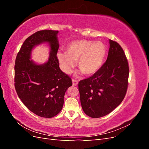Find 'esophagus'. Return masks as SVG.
Masks as SVG:
<instances>
[{"label": "esophagus", "instance_id": "34e87169", "mask_svg": "<svg viewBox=\"0 0 149 149\" xmlns=\"http://www.w3.org/2000/svg\"><path fill=\"white\" fill-rule=\"evenodd\" d=\"M72 83H73V86H76V85L78 84V81L77 80H76L74 79H72Z\"/></svg>", "mask_w": 149, "mask_h": 149}]
</instances>
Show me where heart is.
Listing matches in <instances>:
<instances>
[{
	"label": "heart",
	"instance_id": "heart-1",
	"mask_svg": "<svg viewBox=\"0 0 149 149\" xmlns=\"http://www.w3.org/2000/svg\"><path fill=\"white\" fill-rule=\"evenodd\" d=\"M106 52V47L102 42L79 40L68 45L66 53L59 52L57 58L61 70L66 74L71 73L78 61L79 70L90 76L101 68Z\"/></svg>",
	"mask_w": 149,
	"mask_h": 149
}]
</instances>
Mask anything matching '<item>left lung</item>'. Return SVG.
Wrapping results in <instances>:
<instances>
[{
  "instance_id": "1",
  "label": "left lung",
  "mask_w": 149,
  "mask_h": 149,
  "mask_svg": "<svg viewBox=\"0 0 149 149\" xmlns=\"http://www.w3.org/2000/svg\"><path fill=\"white\" fill-rule=\"evenodd\" d=\"M106 61L96 73L78 83L84 113L93 118L109 114L124 98L128 87L129 64L123 48L109 40Z\"/></svg>"
}]
</instances>
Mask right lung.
<instances>
[{
    "label": "right lung",
    "mask_w": 149,
    "mask_h": 149,
    "mask_svg": "<svg viewBox=\"0 0 149 149\" xmlns=\"http://www.w3.org/2000/svg\"><path fill=\"white\" fill-rule=\"evenodd\" d=\"M58 31H38L26 38L15 59L14 84L24 105L36 115L45 118L56 116L62 109L65 92L72 86L70 76L59 67L56 54L59 48ZM47 42L51 47L49 61L37 65L30 61L31 49Z\"/></svg>",
    "instance_id": "1"
}]
</instances>
